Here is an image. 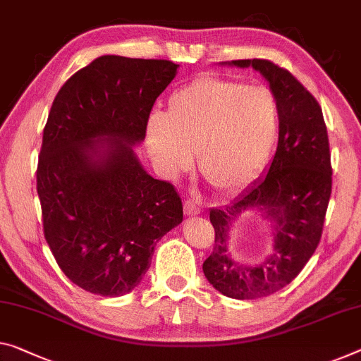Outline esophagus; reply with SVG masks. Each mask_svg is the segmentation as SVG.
I'll list each match as a JSON object with an SVG mask.
<instances>
[{
    "label": "esophagus",
    "mask_w": 361,
    "mask_h": 361,
    "mask_svg": "<svg viewBox=\"0 0 361 361\" xmlns=\"http://www.w3.org/2000/svg\"><path fill=\"white\" fill-rule=\"evenodd\" d=\"M184 213H185V216H198L200 213H202V208H200L198 204L193 203L192 200H187V202L184 203Z\"/></svg>",
    "instance_id": "esophagus-1"
}]
</instances>
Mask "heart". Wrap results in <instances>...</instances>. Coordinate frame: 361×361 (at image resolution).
<instances>
[{
  "label": "heart",
  "mask_w": 361,
  "mask_h": 361,
  "mask_svg": "<svg viewBox=\"0 0 361 361\" xmlns=\"http://www.w3.org/2000/svg\"><path fill=\"white\" fill-rule=\"evenodd\" d=\"M279 130V106L264 87L202 75L168 98L166 114L152 113L145 145L161 173L176 179L192 164L221 195H237L257 179Z\"/></svg>",
  "instance_id": "b5f03b06"
}]
</instances>
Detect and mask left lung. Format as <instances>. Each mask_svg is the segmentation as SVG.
Here are the masks:
<instances>
[{"label": "left lung", "mask_w": 361, "mask_h": 361, "mask_svg": "<svg viewBox=\"0 0 361 361\" xmlns=\"http://www.w3.org/2000/svg\"><path fill=\"white\" fill-rule=\"evenodd\" d=\"M219 64L259 72L279 106V138L268 173L231 204L209 212L216 238L203 263L204 277L226 297L253 300L290 284L318 247L332 185L328 130L318 102L289 71L266 59ZM245 212H258L274 234L271 253L257 265L238 262L228 250L231 227Z\"/></svg>", "instance_id": "8db88e82"}]
</instances>
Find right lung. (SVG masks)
<instances>
[{"label": "right lung", "mask_w": 361, "mask_h": 361, "mask_svg": "<svg viewBox=\"0 0 361 361\" xmlns=\"http://www.w3.org/2000/svg\"><path fill=\"white\" fill-rule=\"evenodd\" d=\"M177 69L166 59L104 54L53 102L37 169L43 231L63 273L90 293L134 290L157 242L184 218L174 187L153 179L134 149Z\"/></svg>", "instance_id": "right-lung-1"}]
</instances>
